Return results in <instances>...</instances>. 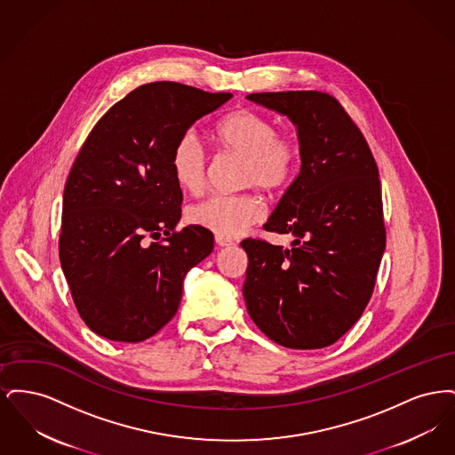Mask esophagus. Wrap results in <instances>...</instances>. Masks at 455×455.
<instances>
[{"label":"esophagus","instance_id":"esophagus-1","mask_svg":"<svg viewBox=\"0 0 455 455\" xmlns=\"http://www.w3.org/2000/svg\"><path fill=\"white\" fill-rule=\"evenodd\" d=\"M215 242H217L218 247H230V245H234V240H230V238L215 237Z\"/></svg>","mask_w":455,"mask_h":455}]
</instances>
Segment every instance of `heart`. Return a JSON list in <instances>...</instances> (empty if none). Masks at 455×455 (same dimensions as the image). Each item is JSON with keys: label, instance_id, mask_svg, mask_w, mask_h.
Here are the masks:
<instances>
[{"label": "heart", "instance_id": "obj_1", "mask_svg": "<svg viewBox=\"0 0 455 455\" xmlns=\"http://www.w3.org/2000/svg\"><path fill=\"white\" fill-rule=\"evenodd\" d=\"M215 136L225 152L245 158L242 186H256L267 193L284 189L297 172L300 147L297 140L259 112L242 108L218 123ZM171 167L175 182L191 195L206 184L208 155L195 130L180 134L172 150ZM256 196H210L191 208L189 218L218 237H237L262 218Z\"/></svg>", "mask_w": 455, "mask_h": 455}]
</instances>
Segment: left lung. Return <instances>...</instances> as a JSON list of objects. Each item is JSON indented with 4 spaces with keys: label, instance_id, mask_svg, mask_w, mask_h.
<instances>
[{
    "label": "left lung",
    "instance_id": "8db88e82",
    "mask_svg": "<svg viewBox=\"0 0 455 455\" xmlns=\"http://www.w3.org/2000/svg\"><path fill=\"white\" fill-rule=\"evenodd\" d=\"M247 99L297 128L300 173L266 221L288 249L245 238L247 312L282 347L336 343L363 314L386 251L379 169L363 134L323 92H266Z\"/></svg>",
    "mask_w": 455,
    "mask_h": 455
}]
</instances>
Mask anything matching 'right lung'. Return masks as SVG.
<instances>
[{"label": "right lung", "mask_w": 455, "mask_h": 455, "mask_svg": "<svg viewBox=\"0 0 455 455\" xmlns=\"http://www.w3.org/2000/svg\"><path fill=\"white\" fill-rule=\"evenodd\" d=\"M230 99L175 82L147 84L90 131L66 180L60 259L95 334L123 343L152 338L175 315L188 271L212 254L210 230L173 232L182 191L171 158L180 134Z\"/></svg>", "instance_id": "right-lung-1"}]
</instances>
